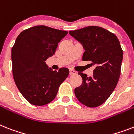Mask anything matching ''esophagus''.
<instances>
[{"label": "esophagus", "instance_id": "34e87169", "mask_svg": "<svg viewBox=\"0 0 134 134\" xmlns=\"http://www.w3.org/2000/svg\"><path fill=\"white\" fill-rule=\"evenodd\" d=\"M76 74V71L73 70V69H69V74H70V75H73V74Z\"/></svg>", "mask_w": 134, "mask_h": 134}]
</instances>
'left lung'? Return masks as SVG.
I'll use <instances>...</instances> for the list:
<instances>
[{"mask_svg":"<svg viewBox=\"0 0 134 134\" xmlns=\"http://www.w3.org/2000/svg\"><path fill=\"white\" fill-rule=\"evenodd\" d=\"M69 33L82 45V60H90L95 66L91 77L78 73L82 83L75 88V95L87 107L99 106L110 96L121 75L123 52L120 42L114 33L95 26Z\"/></svg>","mask_w":134,"mask_h":134,"instance_id":"obj_1","label":"left lung"}]
</instances>
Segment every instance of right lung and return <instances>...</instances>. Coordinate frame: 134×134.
Listing matches in <instances>:
<instances>
[{
  "mask_svg": "<svg viewBox=\"0 0 134 134\" xmlns=\"http://www.w3.org/2000/svg\"><path fill=\"white\" fill-rule=\"evenodd\" d=\"M67 33L46 26H35L22 31L12 47L13 79L21 94L32 105L51 102L69 75L67 68L53 71L45 62L54 54L58 43Z\"/></svg>",
  "mask_w": 134,
  "mask_h": 134,
  "instance_id": "1",
  "label": "right lung"
}]
</instances>
